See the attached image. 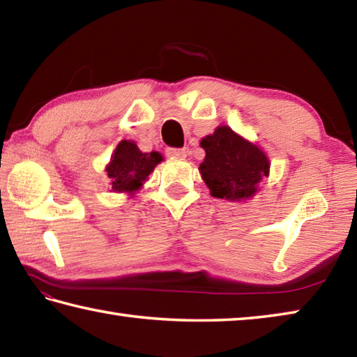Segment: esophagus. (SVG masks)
Segmentation results:
<instances>
[{
  "label": "esophagus",
  "instance_id": "1",
  "mask_svg": "<svg viewBox=\"0 0 357 357\" xmlns=\"http://www.w3.org/2000/svg\"><path fill=\"white\" fill-rule=\"evenodd\" d=\"M167 155L170 157H179V159H183V157H185V149L183 148H167Z\"/></svg>",
  "mask_w": 357,
  "mask_h": 357
}]
</instances>
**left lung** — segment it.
Here are the masks:
<instances>
[{"label": "left lung", "instance_id": "left-lung-1", "mask_svg": "<svg viewBox=\"0 0 357 357\" xmlns=\"http://www.w3.org/2000/svg\"><path fill=\"white\" fill-rule=\"evenodd\" d=\"M200 144L206 151L200 173L215 198L239 202L253 197L257 184L268 176L269 160L263 151L227 126L217 128Z\"/></svg>", "mask_w": 357, "mask_h": 357}]
</instances>
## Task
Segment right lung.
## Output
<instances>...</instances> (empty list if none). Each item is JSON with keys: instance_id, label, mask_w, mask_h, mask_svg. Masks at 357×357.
<instances>
[{"instance_id": "right-lung-1", "label": "right lung", "mask_w": 357, "mask_h": 357, "mask_svg": "<svg viewBox=\"0 0 357 357\" xmlns=\"http://www.w3.org/2000/svg\"><path fill=\"white\" fill-rule=\"evenodd\" d=\"M160 160L162 155L155 151L143 154L134 142L123 140L116 146L112 162L107 167L108 178L112 181V190L134 192L140 189L143 181Z\"/></svg>"}]
</instances>
